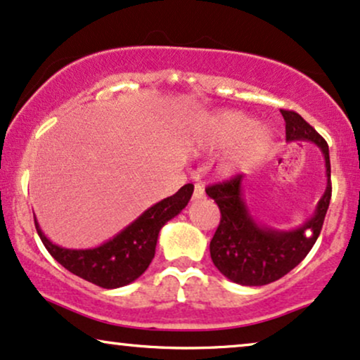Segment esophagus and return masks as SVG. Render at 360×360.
I'll use <instances>...</instances> for the list:
<instances>
[{
  "instance_id": "1",
  "label": "esophagus",
  "mask_w": 360,
  "mask_h": 360,
  "mask_svg": "<svg viewBox=\"0 0 360 360\" xmlns=\"http://www.w3.org/2000/svg\"><path fill=\"white\" fill-rule=\"evenodd\" d=\"M206 198V193H204V188L201 184H194L193 191V201H199V199Z\"/></svg>"
}]
</instances>
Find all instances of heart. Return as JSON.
I'll return each mask as SVG.
<instances>
[{
	"label": "heart",
	"instance_id": "obj_1",
	"mask_svg": "<svg viewBox=\"0 0 360 360\" xmlns=\"http://www.w3.org/2000/svg\"><path fill=\"white\" fill-rule=\"evenodd\" d=\"M274 133L257 126L252 116L240 111H217L195 127L193 151L195 154L226 153L217 166L221 177H233L248 171L271 148Z\"/></svg>",
	"mask_w": 360,
	"mask_h": 360
}]
</instances>
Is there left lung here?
Here are the masks:
<instances>
[{"label": "left lung", "mask_w": 360, "mask_h": 360, "mask_svg": "<svg viewBox=\"0 0 360 360\" xmlns=\"http://www.w3.org/2000/svg\"><path fill=\"white\" fill-rule=\"evenodd\" d=\"M281 112L285 121V139L311 141L321 148L327 186L312 216L302 226L289 231L272 229L254 219L244 201V176L209 186L206 193L221 211V222L209 244L211 259L221 274L240 285H266L292 271L316 244L329 209L332 186L326 139L297 112L285 109Z\"/></svg>", "instance_id": "1"}]
</instances>
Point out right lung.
I'll return each mask as SVG.
<instances>
[{"label":"right lung","mask_w":360,"mask_h":360,"mask_svg":"<svg viewBox=\"0 0 360 360\" xmlns=\"http://www.w3.org/2000/svg\"><path fill=\"white\" fill-rule=\"evenodd\" d=\"M194 186L184 184L176 194L146 209L138 219L98 248L66 249L53 244L38 224L34 226L48 252L65 269L104 289H116L138 279L156 252L159 231L188 206Z\"/></svg>","instance_id":"right-lung-1"}]
</instances>
